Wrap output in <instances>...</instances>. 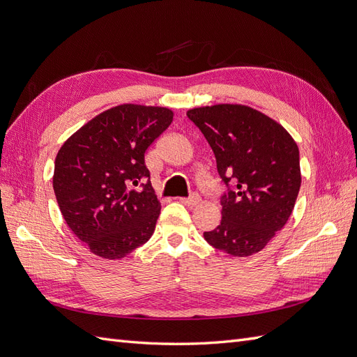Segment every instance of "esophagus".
Returning a JSON list of instances; mask_svg holds the SVG:
<instances>
[{
  "instance_id": "1",
  "label": "esophagus",
  "mask_w": 357,
  "mask_h": 357,
  "mask_svg": "<svg viewBox=\"0 0 357 357\" xmlns=\"http://www.w3.org/2000/svg\"><path fill=\"white\" fill-rule=\"evenodd\" d=\"M180 202L188 205V207H195V205H198L201 202V197L198 195V193H193V195L189 198H180Z\"/></svg>"
}]
</instances>
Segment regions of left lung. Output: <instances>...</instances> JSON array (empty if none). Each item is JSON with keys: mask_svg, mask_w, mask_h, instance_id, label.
<instances>
[{"mask_svg": "<svg viewBox=\"0 0 357 357\" xmlns=\"http://www.w3.org/2000/svg\"><path fill=\"white\" fill-rule=\"evenodd\" d=\"M188 117L213 149L225 185L222 220L204 238L234 257L252 256L287 223L301 188L299 149L274 119L243 104L190 109Z\"/></svg>", "mask_w": 357, "mask_h": 357, "instance_id": "8db88e82", "label": "left lung"}]
</instances>
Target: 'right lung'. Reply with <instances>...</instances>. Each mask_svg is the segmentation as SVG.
<instances>
[{"mask_svg": "<svg viewBox=\"0 0 357 357\" xmlns=\"http://www.w3.org/2000/svg\"><path fill=\"white\" fill-rule=\"evenodd\" d=\"M172 116L167 107L116 105L91 119L59 149L53 172L59 210L93 255L122 259L155 232L160 202L144 155Z\"/></svg>", "mask_w": 357, "mask_h": 357, "instance_id": "1", "label": "right lung"}]
</instances>
